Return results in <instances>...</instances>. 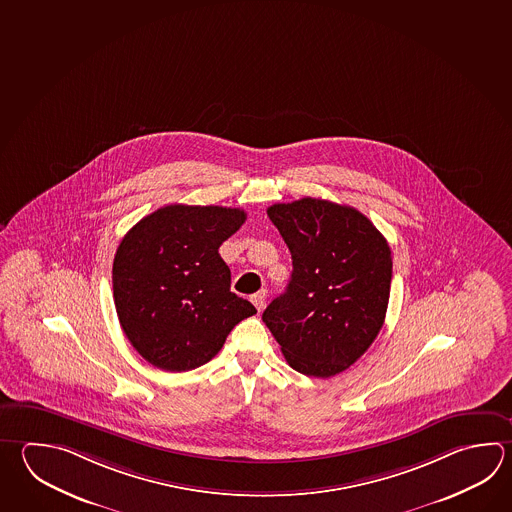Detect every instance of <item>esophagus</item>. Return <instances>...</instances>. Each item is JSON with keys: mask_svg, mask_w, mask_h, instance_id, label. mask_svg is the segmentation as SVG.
<instances>
[{"mask_svg": "<svg viewBox=\"0 0 512 512\" xmlns=\"http://www.w3.org/2000/svg\"><path fill=\"white\" fill-rule=\"evenodd\" d=\"M251 302L253 306L261 311L264 308V302H266V290L257 291L255 295H251Z\"/></svg>", "mask_w": 512, "mask_h": 512, "instance_id": "1", "label": "esophagus"}]
</instances>
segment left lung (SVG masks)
<instances>
[{
  "mask_svg": "<svg viewBox=\"0 0 512 512\" xmlns=\"http://www.w3.org/2000/svg\"><path fill=\"white\" fill-rule=\"evenodd\" d=\"M268 217L290 248L293 271L262 320L295 371L335 377L384 326L393 275L389 244L364 213L324 199L273 204Z\"/></svg>",
  "mask_w": 512,
  "mask_h": 512,
  "instance_id": "1",
  "label": "left lung"
}]
</instances>
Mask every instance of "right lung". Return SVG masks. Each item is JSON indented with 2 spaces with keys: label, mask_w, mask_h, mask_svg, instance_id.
Returning <instances> with one entry per match:
<instances>
[{
  "label": "right lung",
  "mask_w": 512,
  "mask_h": 512,
  "mask_svg": "<svg viewBox=\"0 0 512 512\" xmlns=\"http://www.w3.org/2000/svg\"><path fill=\"white\" fill-rule=\"evenodd\" d=\"M244 221L239 208L170 204L123 237L112 268L117 317L152 366L172 373L203 366L257 313L230 291L232 273L219 255Z\"/></svg>",
  "instance_id": "add662e5"
}]
</instances>
